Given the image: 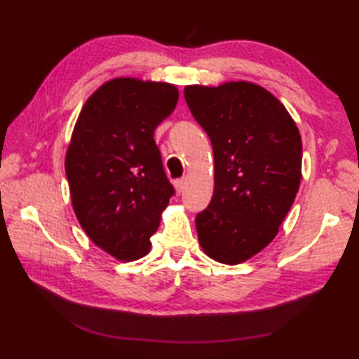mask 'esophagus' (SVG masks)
Masks as SVG:
<instances>
[{
    "mask_svg": "<svg viewBox=\"0 0 359 359\" xmlns=\"http://www.w3.org/2000/svg\"><path fill=\"white\" fill-rule=\"evenodd\" d=\"M184 187H185V180L184 179L174 182V188H175V193H177V194H180L182 191H184Z\"/></svg>",
    "mask_w": 359,
    "mask_h": 359,
    "instance_id": "esophagus-1",
    "label": "esophagus"
}]
</instances>
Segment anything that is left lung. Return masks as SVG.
<instances>
[{
	"label": "left lung",
	"instance_id": "8db88e82",
	"mask_svg": "<svg viewBox=\"0 0 359 359\" xmlns=\"http://www.w3.org/2000/svg\"><path fill=\"white\" fill-rule=\"evenodd\" d=\"M215 152V193L196 217L203 253L238 265L276 238L302 179V142L285 106L250 81L184 90Z\"/></svg>",
	"mask_w": 359,
	"mask_h": 359
}]
</instances>
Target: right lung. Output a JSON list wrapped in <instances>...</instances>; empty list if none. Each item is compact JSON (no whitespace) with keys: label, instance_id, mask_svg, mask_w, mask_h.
I'll return each instance as SVG.
<instances>
[{"label":"right lung","instance_id":"obj_1","mask_svg":"<svg viewBox=\"0 0 359 359\" xmlns=\"http://www.w3.org/2000/svg\"><path fill=\"white\" fill-rule=\"evenodd\" d=\"M177 100L171 83L118 77L94 90L75 121L65 157L72 208L88 238L117 261L149 253L174 194L154 131Z\"/></svg>","mask_w":359,"mask_h":359}]
</instances>
